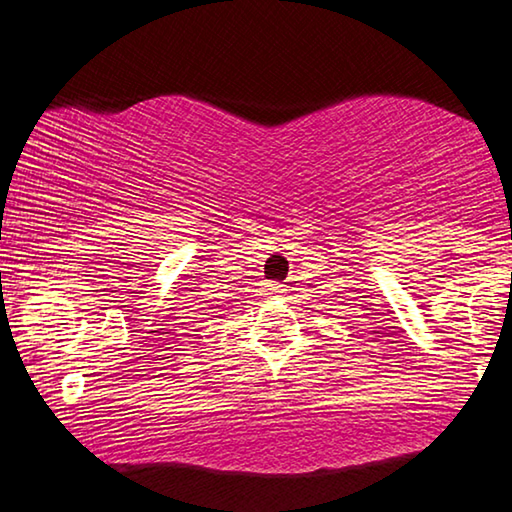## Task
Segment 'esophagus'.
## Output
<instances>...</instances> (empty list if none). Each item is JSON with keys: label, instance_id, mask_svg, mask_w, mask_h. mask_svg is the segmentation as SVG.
Returning a JSON list of instances; mask_svg holds the SVG:
<instances>
[{"label": "esophagus", "instance_id": "obj_1", "mask_svg": "<svg viewBox=\"0 0 512 512\" xmlns=\"http://www.w3.org/2000/svg\"><path fill=\"white\" fill-rule=\"evenodd\" d=\"M266 294H269V297H280V294L285 292V285H280V283H266Z\"/></svg>", "mask_w": 512, "mask_h": 512}]
</instances>
